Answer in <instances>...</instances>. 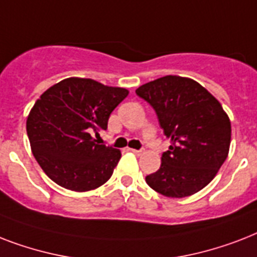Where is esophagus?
I'll return each instance as SVG.
<instances>
[{"mask_svg":"<svg viewBox=\"0 0 257 257\" xmlns=\"http://www.w3.org/2000/svg\"><path fill=\"white\" fill-rule=\"evenodd\" d=\"M129 151H131V152L135 153V155H137V156H139V155H141V153H143V151H141V149H129Z\"/></svg>","mask_w":257,"mask_h":257,"instance_id":"1","label":"esophagus"}]
</instances>
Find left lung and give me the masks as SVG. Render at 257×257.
<instances>
[{
  "mask_svg": "<svg viewBox=\"0 0 257 257\" xmlns=\"http://www.w3.org/2000/svg\"><path fill=\"white\" fill-rule=\"evenodd\" d=\"M157 114L171 145L145 177L167 197H187L211 183L228 156L231 122L223 106L191 78L165 76L136 89Z\"/></svg>",
  "mask_w": 257,
  "mask_h": 257,
  "instance_id": "1",
  "label": "left lung"
}]
</instances>
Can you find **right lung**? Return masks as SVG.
Here are the masks:
<instances>
[{
    "instance_id": "right-lung-1",
    "label": "right lung",
    "mask_w": 257,
    "mask_h": 257,
    "mask_svg": "<svg viewBox=\"0 0 257 257\" xmlns=\"http://www.w3.org/2000/svg\"><path fill=\"white\" fill-rule=\"evenodd\" d=\"M124 88L90 78H65L36 101L26 132L36 160L49 179L76 192L96 189L110 179L121 152L98 144L110 113L128 96Z\"/></svg>"
}]
</instances>
